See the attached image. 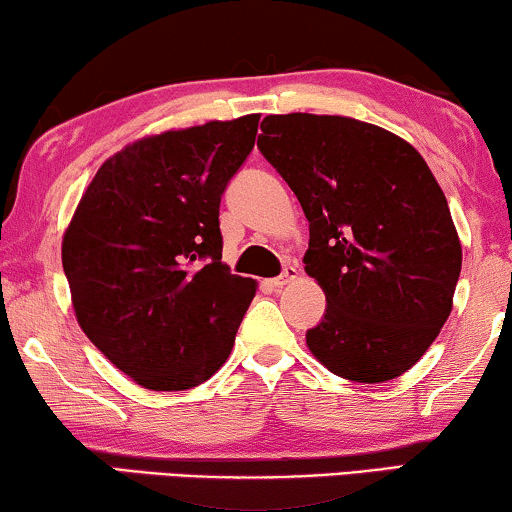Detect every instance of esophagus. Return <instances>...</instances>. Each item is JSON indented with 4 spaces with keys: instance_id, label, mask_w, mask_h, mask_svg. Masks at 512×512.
<instances>
[{
    "instance_id": "obj_1",
    "label": "esophagus",
    "mask_w": 512,
    "mask_h": 512,
    "mask_svg": "<svg viewBox=\"0 0 512 512\" xmlns=\"http://www.w3.org/2000/svg\"><path fill=\"white\" fill-rule=\"evenodd\" d=\"M296 277H298V268H296V265L289 263V265H286V268H284L282 275L275 277V279H268V284H270L275 291H279V289H284L286 284H291Z\"/></svg>"
}]
</instances>
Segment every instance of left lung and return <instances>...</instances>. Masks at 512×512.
Listing matches in <instances>:
<instances>
[{
    "label": "left lung",
    "instance_id": "1",
    "mask_svg": "<svg viewBox=\"0 0 512 512\" xmlns=\"http://www.w3.org/2000/svg\"><path fill=\"white\" fill-rule=\"evenodd\" d=\"M258 149L310 221L305 272L326 293L305 335L321 366L387 382L422 359L452 312L461 242L426 160L347 116H265Z\"/></svg>",
    "mask_w": 512,
    "mask_h": 512
}]
</instances>
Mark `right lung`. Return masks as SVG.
I'll use <instances>...</instances> for the list:
<instances>
[{"instance_id": "1", "label": "right lung", "mask_w": 512, "mask_h": 512, "mask_svg": "<svg viewBox=\"0 0 512 512\" xmlns=\"http://www.w3.org/2000/svg\"><path fill=\"white\" fill-rule=\"evenodd\" d=\"M258 114L137 139L102 163L62 237L88 340L144 389L184 391L230 356L256 282L221 261L219 205Z\"/></svg>"}]
</instances>
